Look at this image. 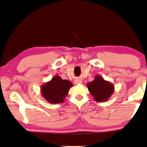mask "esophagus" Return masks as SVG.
Listing matches in <instances>:
<instances>
[{"label":"esophagus","mask_w":147,"mask_h":147,"mask_svg":"<svg viewBox=\"0 0 147 147\" xmlns=\"http://www.w3.org/2000/svg\"><path fill=\"white\" fill-rule=\"evenodd\" d=\"M74 82H75V84H81V83H82V81H81V79H75V81H74Z\"/></svg>","instance_id":"obj_1"}]
</instances>
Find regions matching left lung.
<instances>
[{"label": "left lung", "mask_w": 147, "mask_h": 147, "mask_svg": "<svg viewBox=\"0 0 147 147\" xmlns=\"http://www.w3.org/2000/svg\"><path fill=\"white\" fill-rule=\"evenodd\" d=\"M90 93L97 102H105L109 99L114 92V86L101 76L96 75L94 79L87 84Z\"/></svg>", "instance_id": "left-lung-1"}]
</instances>
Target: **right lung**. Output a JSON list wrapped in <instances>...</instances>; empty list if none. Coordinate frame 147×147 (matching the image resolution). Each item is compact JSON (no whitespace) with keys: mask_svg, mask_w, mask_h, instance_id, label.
Returning <instances> with one entry per match:
<instances>
[{"mask_svg":"<svg viewBox=\"0 0 147 147\" xmlns=\"http://www.w3.org/2000/svg\"><path fill=\"white\" fill-rule=\"evenodd\" d=\"M72 86L73 84L70 81L63 80L59 75H55L51 81L42 85L41 94L50 103H61Z\"/></svg>","mask_w":147,"mask_h":147,"instance_id":"add662e5","label":"right lung"}]
</instances>
